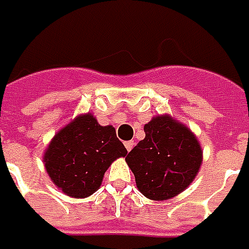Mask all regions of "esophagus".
<instances>
[{
	"label": "esophagus",
	"mask_w": 249,
	"mask_h": 249,
	"mask_svg": "<svg viewBox=\"0 0 249 249\" xmlns=\"http://www.w3.org/2000/svg\"><path fill=\"white\" fill-rule=\"evenodd\" d=\"M124 146H126L127 151H131V149L134 147V142L133 141H127V142H124Z\"/></svg>",
	"instance_id": "esophagus-1"
}]
</instances>
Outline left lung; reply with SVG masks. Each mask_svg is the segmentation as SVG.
Returning a JSON list of instances; mask_svg holds the SVG:
<instances>
[{
  "instance_id": "obj_1",
  "label": "left lung",
  "mask_w": 249,
  "mask_h": 249,
  "mask_svg": "<svg viewBox=\"0 0 249 249\" xmlns=\"http://www.w3.org/2000/svg\"><path fill=\"white\" fill-rule=\"evenodd\" d=\"M146 137L126 157L138 190L149 200L165 201L182 193L197 177L202 149L195 133L169 114L144 124Z\"/></svg>"
}]
</instances>
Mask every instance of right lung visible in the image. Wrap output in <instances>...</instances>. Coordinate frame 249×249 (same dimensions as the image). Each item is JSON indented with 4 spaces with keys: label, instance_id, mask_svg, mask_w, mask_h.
Wrapping results in <instances>:
<instances>
[{
    "label": "right lung",
    "instance_id": "obj_1",
    "mask_svg": "<svg viewBox=\"0 0 249 249\" xmlns=\"http://www.w3.org/2000/svg\"><path fill=\"white\" fill-rule=\"evenodd\" d=\"M126 154L115 128L100 126L87 112L54 134L43 161L49 178L64 195L86 198L99 189L111 163Z\"/></svg>",
    "mask_w": 249,
    "mask_h": 249
}]
</instances>
